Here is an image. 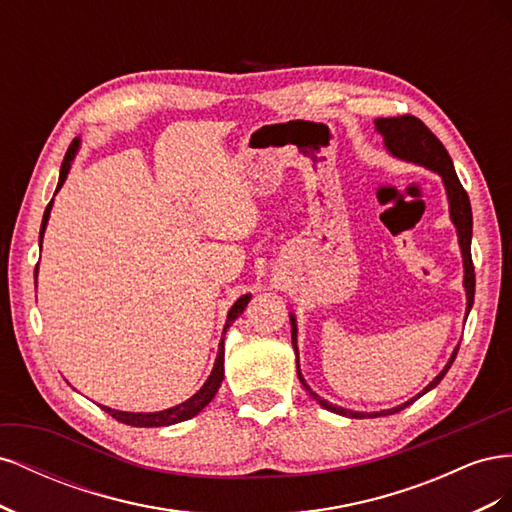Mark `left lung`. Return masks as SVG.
<instances>
[{
    "label": "left lung",
    "mask_w": 512,
    "mask_h": 512,
    "mask_svg": "<svg viewBox=\"0 0 512 512\" xmlns=\"http://www.w3.org/2000/svg\"><path fill=\"white\" fill-rule=\"evenodd\" d=\"M376 130L384 136V145L389 149L395 158L408 160L414 164L427 166L431 170L442 177L444 185H446V194H448V205H451V218L457 226V235H459V245H461V254H463V286H466L468 292V309L466 314H470L472 303H474V288H476V275H474V262H472V207H470V196L468 192L463 190V185L455 173V166L451 156H448L446 147L440 143V138L433 134L425 123L414 117V115H399V117H380L376 119ZM290 324H292V348L297 352V322H294V316H290ZM459 352V346L455 348L451 361L446 363V367L440 371V374L433 378V382H429L427 389L423 393H418L416 397H412L406 404H401L397 408L391 410H382V412H352V410H344L339 406L329 404L327 399H322L318 393H314L309 389L307 382L301 376L299 369V361H297V374L301 384L305 386V391L309 393V397L316 399L322 408H327L335 414H344L350 418H367V416H386V414H395L399 410H404L406 406H410L414 399H418L421 395H425L427 391H431L433 386H438L440 380L446 376V371L451 369L455 356ZM299 359V356H297Z\"/></svg>",
    "instance_id": "obj_1"
}]
</instances>
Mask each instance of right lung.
Segmentation results:
<instances>
[{
	"instance_id": "1",
	"label": "right lung",
	"mask_w": 512,
	"mask_h": 512,
	"mask_svg": "<svg viewBox=\"0 0 512 512\" xmlns=\"http://www.w3.org/2000/svg\"><path fill=\"white\" fill-rule=\"evenodd\" d=\"M76 149H79V138H74L72 145H70L68 151H66L64 162H61L57 190L61 188V185H64V181H66V177H68V170H70V164H72V160H74ZM57 190H55V192H57ZM51 207H53V200H51L49 205H46V211H44L42 226H40V243H42V235H44L46 222H49ZM36 273H38V267H36ZM250 299H252V294H243V297H241L235 305L230 307L224 333H226V329L230 327V324L237 320V316L243 314V309H245L247 303H250ZM222 380H224V337H222V342H220V352H218V359H215L211 376H209L207 382L203 384V389H200L196 395H192L188 401H183V404H179V406H175V408L162 410V412H119V410H111V408H106V406H102V410L111 414L113 418H117L119 423H126V425H132V427H166V425H175V423H181V421H188V418L196 416L200 410H203V408L209 404V401L215 397V393H218Z\"/></svg>"
}]
</instances>
